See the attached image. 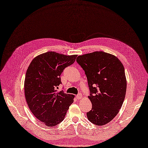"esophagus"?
<instances>
[{
    "label": "esophagus",
    "instance_id": "obj_1",
    "mask_svg": "<svg viewBox=\"0 0 148 148\" xmlns=\"http://www.w3.org/2000/svg\"><path fill=\"white\" fill-rule=\"evenodd\" d=\"M81 97H82V96H81V93H78L77 95H76V99H81Z\"/></svg>",
    "mask_w": 148,
    "mask_h": 148
}]
</instances>
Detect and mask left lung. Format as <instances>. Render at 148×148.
I'll use <instances>...</instances> for the list:
<instances>
[{
  "label": "left lung",
  "mask_w": 148,
  "mask_h": 148,
  "mask_svg": "<svg viewBox=\"0 0 148 148\" xmlns=\"http://www.w3.org/2000/svg\"><path fill=\"white\" fill-rule=\"evenodd\" d=\"M85 72L92 108L86 112L90 122L106 125L117 115L127 91L125 69L115 56L95 51L78 56L76 59Z\"/></svg>",
  "instance_id": "obj_1"
}]
</instances>
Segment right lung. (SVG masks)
<instances>
[{
    "instance_id": "add662e5",
    "label": "right lung",
    "mask_w": 148,
    "mask_h": 148,
    "mask_svg": "<svg viewBox=\"0 0 148 148\" xmlns=\"http://www.w3.org/2000/svg\"><path fill=\"white\" fill-rule=\"evenodd\" d=\"M76 55L67 56L46 52L33 59L26 72L25 95L35 117L48 127L61 123L72 103L73 95L56 89L62 84L60 75L76 60Z\"/></svg>"
}]
</instances>
